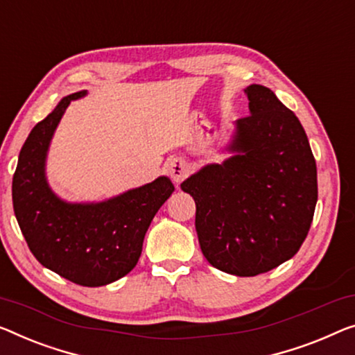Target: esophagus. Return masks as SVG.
I'll return each instance as SVG.
<instances>
[{
	"instance_id": "34e87169",
	"label": "esophagus",
	"mask_w": 355,
	"mask_h": 355,
	"mask_svg": "<svg viewBox=\"0 0 355 355\" xmlns=\"http://www.w3.org/2000/svg\"><path fill=\"white\" fill-rule=\"evenodd\" d=\"M167 171L171 173V178L173 180V183L178 184L182 180L188 177L189 166L187 164V161L180 159V157H173V159L167 162Z\"/></svg>"
}]
</instances>
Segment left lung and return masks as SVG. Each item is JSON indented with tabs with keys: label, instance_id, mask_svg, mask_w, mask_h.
Returning a JSON list of instances; mask_svg holds the SVG:
<instances>
[{
	"label": "left lung",
	"instance_id": "left-lung-1",
	"mask_svg": "<svg viewBox=\"0 0 355 355\" xmlns=\"http://www.w3.org/2000/svg\"><path fill=\"white\" fill-rule=\"evenodd\" d=\"M250 116L234 123L230 156L182 183L196 202L204 257L241 277L268 272L300 250L317 204V167L303 125L271 89H244Z\"/></svg>",
	"mask_w": 355,
	"mask_h": 355
}]
</instances>
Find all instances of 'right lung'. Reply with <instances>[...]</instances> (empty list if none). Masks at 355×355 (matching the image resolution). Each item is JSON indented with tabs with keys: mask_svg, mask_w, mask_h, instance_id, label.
Returning a JSON list of instances; mask_svg holds the SVG:
<instances>
[{
	"mask_svg": "<svg viewBox=\"0 0 355 355\" xmlns=\"http://www.w3.org/2000/svg\"><path fill=\"white\" fill-rule=\"evenodd\" d=\"M81 91L63 97L31 129L12 178L14 214L31 253L42 266L84 287L114 282L135 268L148 228L173 184L162 175L98 202H68L46 177L54 132Z\"/></svg>",
	"mask_w": 355,
	"mask_h": 355,
	"instance_id": "right-lung-1",
	"label": "right lung"
}]
</instances>
